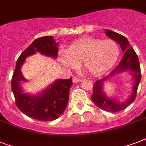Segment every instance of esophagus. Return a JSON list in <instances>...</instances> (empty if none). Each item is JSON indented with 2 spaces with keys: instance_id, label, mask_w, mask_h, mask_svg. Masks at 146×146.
I'll use <instances>...</instances> for the list:
<instances>
[{
  "instance_id": "esophagus-1",
  "label": "esophagus",
  "mask_w": 146,
  "mask_h": 146,
  "mask_svg": "<svg viewBox=\"0 0 146 146\" xmlns=\"http://www.w3.org/2000/svg\"><path fill=\"white\" fill-rule=\"evenodd\" d=\"M81 82V79L77 77H73V83H76V82Z\"/></svg>"
}]
</instances>
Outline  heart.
I'll return each mask as SVG.
<instances>
[{"label": "heart", "instance_id": "b5f03b06", "mask_svg": "<svg viewBox=\"0 0 146 146\" xmlns=\"http://www.w3.org/2000/svg\"><path fill=\"white\" fill-rule=\"evenodd\" d=\"M119 53V46L113 40L84 37L73 42L66 50H62L60 60L68 69L76 68L82 62L90 74L100 76L113 66Z\"/></svg>", "mask_w": 146, "mask_h": 146}]
</instances>
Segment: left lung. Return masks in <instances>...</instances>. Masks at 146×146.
<instances>
[{
    "label": "left lung",
    "instance_id": "left-lung-1",
    "mask_svg": "<svg viewBox=\"0 0 146 146\" xmlns=\"http://www.w3.org/2000/svg\"><path fill=\"white\" fill-rule=\"evenodd\" d=\"M105 34L111 39L115 41L120 45L122 51H124L123 57L118 65L103 79L97 80L93 85V94L92 99L97 107L105 111L117 112L122 111L133 102L136 96L137 89L141 80V71L139 58L132 48L129 41L123 35L113 31L105 29ZM125 72L131 74L134 84L129 97L123 101L118 100L116 97H110L104 91V82H107L113 76Z\"/></svg>",
    "mask_w": 146,
    "mask_h": 146
}]
</instances>
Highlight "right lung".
Returning a JSON list of instances; mask_svg holds the SVG:
<instances>
[{
	"label": "right lung",
	"instance_id": "add662e5",
	"mask_svg": "<svg viewBox=\"0 0 146 146\" xmlns=\"http://www.w3.org/2000/svg\"><path fill=\"white\" fill-rule=\"evenodd\" d=\"M59 43L53 36L38 38L22 53L17 60L11 81L14 95L19 111L29 117L41 121L56 120L65 111L69 100V92L73 85L72 77L68 80L57 79L45 89L37 94L25 92L22 84L28 82L22 73L21 68L26 59L36 52L57 59Z\"/></svg>",
	"mask_w": 146,
	"mask_h": 146
}]
</instances>
